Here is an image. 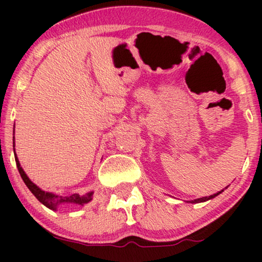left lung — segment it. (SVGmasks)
<instances>
[{"instance_id":"1","label":"left lung","mask_w":262,"mask_h":262,"mask_svg":"<svg viewBox=\"0 0 262 262\" xmlns=\"http://www.w3.org/2000/svg\"><path fill=\"white\" fill-rule=\"evenodd\" d=\"M222 192H223V189H222L221 192L214 193V194H212V195H209V196H203V198H199V199H195V200H191V202H189V203H192V204H196V203H203V202H206V200H210V199L214 198V196H217V195L220 194V193H222Z\"/></svg>"}]
</instances>
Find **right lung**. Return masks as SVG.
Masks as SVG:
<instances>
[{"label": "right lung", "instance_id": "right-lung-1", "mask_svg": "<svg viewBox=\"0 0 262 262\" xmlns=\"http://www.w3.org/2000/svg\"><path fill=\"white\" fill-rule=\"evenodd\" d=\"M13 146H14V142H13ZM15 161H16L17 170H19L21 178H23V180L25 184H26L28 189L33 193L34 196L39 200V202H40L41 204H44V205L46 207H49V209L57 210V207H58L59 205H63V204H78V205H83V204H87L93 199L92 198L93 192L85 193V194H83V195H80V194H77V193H75V194L63 196V195L55 194V193L42 191V189L39 188L37 185L33 184V182L28 179L26 173H25L23 169V167L20 166V162H19V160H17L16 154H15Z\"/></svg>", "mask_w": 262, "mask_h": 262}]
</instances>
